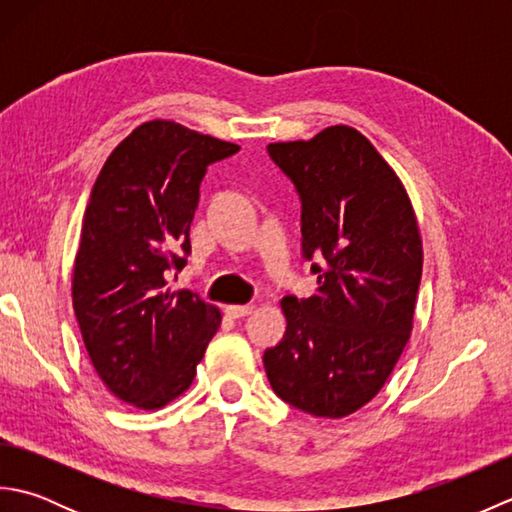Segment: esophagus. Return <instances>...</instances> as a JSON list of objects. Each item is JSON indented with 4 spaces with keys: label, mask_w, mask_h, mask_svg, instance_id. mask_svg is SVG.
<instances>
[{
    "label": "esophagus",
    "mask_w": 512,
    "mask_h": 512,
    "mask_svg": "<svg viewBox=\"0 0 512 512\" xmlns=\"http://www.w3.org/2000/svg\"><path fill=\"white\" fill-rule=\"evenodd\" d=\"M253 312V306H226V314L231 319H242L248 317V314Z\"/></svg>",
    "instance_id": "obj_1"
}]
</instances>
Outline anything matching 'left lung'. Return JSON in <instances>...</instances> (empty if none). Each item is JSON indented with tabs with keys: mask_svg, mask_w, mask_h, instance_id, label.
Wrapping results in <instances>:
<instances>
[{
	"mask_svg": "<svg viewBox=\"0 0 512 512\" xmlns=\"http://www.w3.org/2000/svg\"><path fill=\"white\" fill-rule=\"evenodd\" d=\"M301 198L303 257L317 290L284 297L286 334L264 354L275 394L317 418L372 400L411 336L422 275L416 213L396 171L347 125L270 143Z\"/></svg>",
	"mask_w": 512,
	"mask_h": 512,
	"instance_id": "obj_1",
	"label": "left lung"
}]
</instances>
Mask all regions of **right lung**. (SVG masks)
<instances>
[{
    "label": "right lung",
    "mask_w": 512,
    "mask_h": 512,
    "mask_svg": "<svg viewBox=\"0 0 512 512\" xmlns=\"http://www.w3.org/2000/svg\"><path fill=\"white\" fill-rule=\"evenodd\" d=\"M237 149L156 118L112 151L94 182L72 306L96 374L127 405L160 409L184 394L220 328V308L167 279L191 253L206 167Z\"/></svg>",
    "instance_id": "right-lung-1"
}]
</instances>
